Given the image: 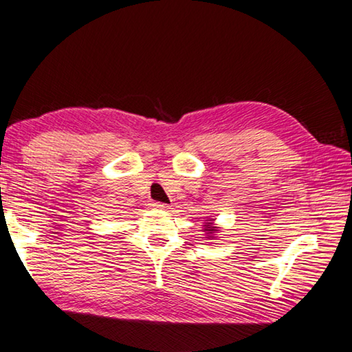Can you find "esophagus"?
<instances>
[{"mask_svg": "<svg viewBox=\"0 0 352 352\" xmlns=\"http://www.w3.org/2000/svg\"><path fill=\"white\" fill-rule=\"evenodd\" d=\"M153 206L157 208V210H169V206L166 204H160V201H155Z\"/></svg>", "mask_w": 352, "mask_h": 352, "instance_id": "obj_1", "label": "esophagus"}]
</instances>
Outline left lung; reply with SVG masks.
Wrapping results in <instances>:
<instances>
[{
  "mask_svg": "<svg viewBox=\"0 0 352 352\" xmlns=\"http://www.w3.org/2000/svg\"><path fill=\"white\" fill-rule=\"evenodd\" d=\"M205 231H206L208 237H214V233H217L219 228L212 225V220H210V222H206V225H205Z\"/></svg>",
  "mask_w": 352,
  "mask_h": 352,
  "instance_id": "obj_1",
  "label": "left lung"
}]
</instances>
